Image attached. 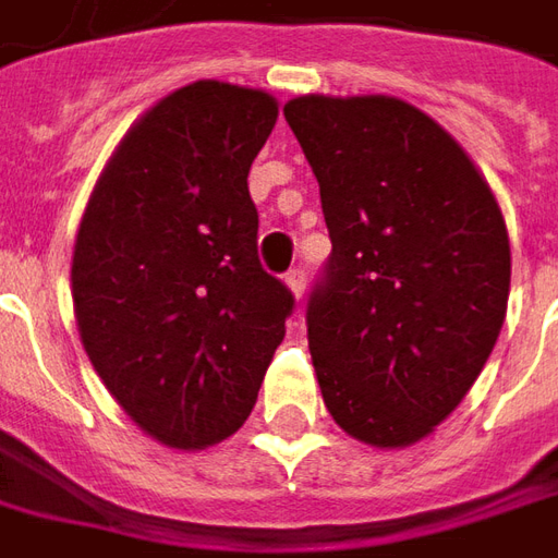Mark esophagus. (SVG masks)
Masks as SVG:
<instances>
[{
    "instance_id": "34e87169",
    "label": "esophagus",
    "mask_w": 558,
    "mask_h": 558,
    "mask_svg": "<svg viewBox=\"0 0 558 558\" xmlns=\"http://www.w3.org/2000/svg\"><path fill=\"white\" fill-rule=\"evenodd\" d=\"M287 287H290L295 299H302V295H305V271H302V268L287 271Z\"/></svg>"
}]
</instances>
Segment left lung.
Masks as SVG:
<instances>
[{
	"mask_svg": "<svg viewBox=\"0 0 558 558\" xmlns=\"http://www.w3.org/2000/svg\"><path fill=\"white\" fill-rule=\"evenodd\" d=\"M283 117L332 239L307 299L323 401L356 441L411 447L453 414L501 332V208L453 135L414 105L299 96Z\"/></svg>",
	"mask_w": 558,
	"mask_h": 558,
	"instance_id": "left-lung-1",
	"label": "left lung"
}]
</instances>
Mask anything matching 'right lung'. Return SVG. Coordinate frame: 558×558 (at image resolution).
Returning a JSON list of instances; mask_svg holds the SVG:
<instances>
[{
    "instance_id": "right-lung-1",
    "label": "right lung",
    "mask_w": 558,
    "mask_h": 558,
    "mask_svg": "<svg viewBox=\"0 0 558 558\" xmlns=\"http://www.w3.org/2000/svg\"><path fill=\"white\" fill-rule=\"evenodd\" d=\"M278 102L196 81L144 111L93 186L72 253L84 350L166 447L205 450L251 416L292 292L259 266L247 190Z\"/></svg>"
}]
</instances>
